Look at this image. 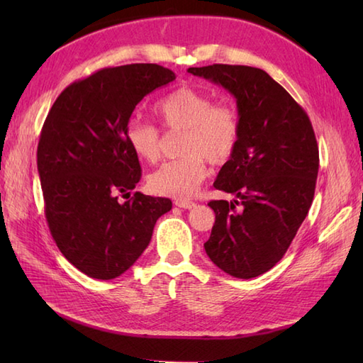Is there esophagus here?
Here are the masks:
<instances>
[{
  "mask_svg": "<svg viewBox=\"0 0 363 363\" xmlns=\"http://www.w3.org/2000/svg\"><path fill=\"white\" fill-rule=\"evenodd\" d=\"M174 206L181 207V209H191V207H195V203L187 201V199H174Z\"/></svg>",
  "mask_w": 363,
  "mask_h": 363,
  "instance_id": "esophagus-1",
  "label": "esophagus"
}]
</instances>
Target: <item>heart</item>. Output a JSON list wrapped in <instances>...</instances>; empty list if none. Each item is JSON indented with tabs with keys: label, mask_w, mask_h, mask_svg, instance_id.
I'll list each match as a JSON object with an SVG mask.
<instances>
[{
	"label": "heart",
	"mask_w": 363,
	"mask_h": 363,
	"mask_svg": "<svg viewBox=\"0 0 363 363\" xmlns=\"http://www.w3.org/2000/svg\"><path fill=\"white\" fill-rule=\"evenodd\" d=\"M162 126L182 130L179 159L162 164L148 176V187L156 195L187 199L194 196L209 174L207 159L223 165L234 156L240 142L242 123L229 103H213L206 91L181 86L169 91L154 107ZM126 140L135 156L154 164L160 157V130L138 118L129 120Z\"/></svg>",
	"instance_id": "1"
}]
</instances>
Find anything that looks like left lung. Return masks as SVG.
I'll return each instance as SVG.
<instances>
[{
  "label": "left lung",
  "instance_id": "8db88e82",
  "mask_svg": "<svg viewBox=\"0 0 363 363\" xmlns=\"http://www.w3.org/2000/svg\"><path fill=\"white\" fill-rule=\"evenodd\" d=\"M189 73L225 87L237 101L240 142L213 182L237 199L209 203L215 225L204 250L225 273L251 279L284 257L309 213L317 138L303 107L260 68L213 64Z\"/></svg>",
  "mask_w": 363,
  "mask_h": 363
}]
</instances>
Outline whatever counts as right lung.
Here are the masks:
<instances>
[{"instance_id":"right-lung-1","label":"right lung","mask_w":363,"mask_h":363,"mask_svg":"<svg viewBox=\"0 0 363 363\" xmlns=\"http://www.w3.org/2000/svg\"><path fill=\"white\" fill-rule=\"evenodd\" d=\"M176 74L157 64L103 68L70 84L54 101L37 146L45 217L57 248L94 279L126 272L172 209L168 198L135 191L138 157L126 140L135 106Z\"/></svg>"}]
</instances>
